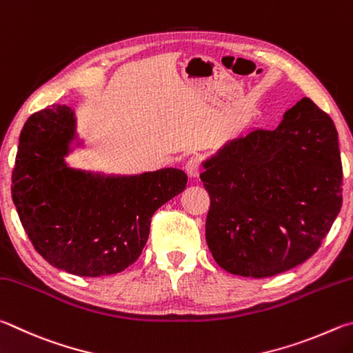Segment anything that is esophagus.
<instances>
[{
	"mask_svg": "<svg viewBox=\"0 0 353 353\" xmlns=\"http://www.w3.org/2000/svg\"><path fill=\"white\" fill-rule=\"evenodd\" d=\"M184 169H186L188 175H189L190 178H196V176L200 175V170H201L200 159L196 158V157L189 158V159H188V163H186V165H184Z\"/></svg>",
	"mask_w": 353,
	"mask_h": 353,
	"instance_id": "esophagus-1",
	"label": "esophagus"
}]
</instances>
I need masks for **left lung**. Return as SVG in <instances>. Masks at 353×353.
Masks as SVG:
<instances>
[{"instance_id": "left-lung-1", "label": "left lung", "mask_w": 353, "mask_h": 353, "mask_svg": "<svg viewBox=\"0 0 353 353\" xmlns=\"http://www.w3.org/2000/svg\"><path fill=\"white\" fill-rule=\"evenodd\" d=\"M203 169L206 242L231 274L261 279L305 262L343 205L338 132L308 97L277 128L226 142Z\"/></svg>"}]
</instances>
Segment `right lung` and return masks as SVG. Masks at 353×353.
<instances>
[{
  "label": "right lung",
  "mask_w": 353,
  "mask_h": 353,
  "mask_svg": "<svg viewBox=\"0 0 353 353\" xmlns=\"http://www.w3.org/2000/svg\"><path fill=\"white\" fill-rule=\"evenodd\" d=\"M76 138V117L52 105L24 123L12 172V200L37 252L66 273H121L147 243L158 209L181 194L188 175L161 169L114 176L72 169L65 157Z\"/></svg>",
  "instance_id": "right-lung-1"
}]
</instances>
